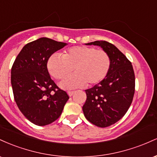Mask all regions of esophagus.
Returning <instances> with one entry per match:
<instances>
[{"label": "esophagus", "instance_id": "esophagus-1", "mask_svg": "<svg viewBox=\"0 0 157 157\" xmlns=\"http://www.w3.org/2000/svg\"><path fill=\"white\" fill-rule=\"evenodd\" d=\"M75 93V91H68V94L69 97H71Z\"/></svg>", "mask_w": 157, "mask_h": 157}]
</instances>
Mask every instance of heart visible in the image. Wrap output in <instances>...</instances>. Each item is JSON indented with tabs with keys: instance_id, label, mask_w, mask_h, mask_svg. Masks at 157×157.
Wrapping results in <instances>:
<instances>
[{
	"instance_id": "b5f03b06",
	"label": "heart",
	"mask_w": 157,
	"mask_h": 157,
	"mask_svg": "<svg viewBox=\"0 0 157 157\" xmlns=\"http://www.w3.org/2000/svg\"><path fill=\"white\" fill-rule=\"evenodd\" d=\"M111 66L109 54L102 49L86 46L68 48L63 55L54 53L47 61V68L55 79H62L74 70L76 73L69 75L60 82L61 88L73 89L101 82L107 77Z\"/></svg>"
}]
</instances>
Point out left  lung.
Here are the masks:
<instances>
[{
    "label": "left lung",
    "mask_w": 157,
    "mask_h": 157,
    "mask_svg": "<svg viewBox=\"0 0 157 157\" xmlns=\"http://www.w3.org/2000/svg\"><path fill=\"white\" fill-rule=\"evenodd\" d=\"M86 45L100 46L109 54L111 66L107 77L91 89L86 90L84 116L94 125L105 128L116 123L130 107L135 89L131 63L114 45L97 40Z\"/></svg>",
    "instance_id": "left-lung-1"
}]
</instances>
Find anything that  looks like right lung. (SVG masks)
<instances>
[{
  "instance_id": "1",
  "label": "right lung",
  "mask_w": 157,
  "mask_h": 157,
  "mask_svg": "<svg viewBox=\"0 0 157 157\" xmlns=\"http://www.w3.org/2000/svg\"><path fill=\"white\" fill-rule=\"evenodd\" d=\"M67 44L41 37L23 46L11 70V83L17 107L35 125H48L59 118L67 93L50 77L47 61Z\"/></svg>"
}]
</instances>
